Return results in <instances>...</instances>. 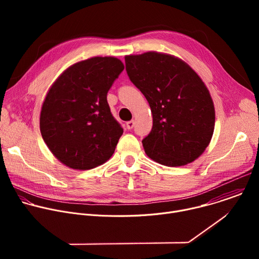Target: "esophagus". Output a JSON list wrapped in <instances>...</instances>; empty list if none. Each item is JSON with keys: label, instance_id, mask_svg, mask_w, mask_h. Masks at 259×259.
I'll use <instances>...</instances> for the list:
<instances>
[{"label": "esophagus", "instance_id": "esophagus-1", "mask_svg": "<svg viewBox=\"0 0 259 259\" xmlns=\"http://www.w3.org/2000/svg\"><path fill=\"white\" fill-rule=\"evenodd\" d=\"M126 127H127L128 130L133 129V127H134V121H129V122H127V123H126Z\"/></svg>", "mask_w": 259, "mask_h": 259}]
</instances>
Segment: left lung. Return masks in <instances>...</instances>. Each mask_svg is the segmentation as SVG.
Segmentation results:
<instances>
[{"label":"left lung","mask_w":259,"mask_h":259,"mask_svg":"<svg viewBox=\"0 0 259 259\" xmlns=\"http://www.w3.org/2000/svg\"><path fill=\"white\" fill-rule=\"evenodd\" d=\"M125 63L152 109L153 128L142 139L146 155L169 167L195 161L208 146L215 123L213 101L201 78L168 54L129 55Z\"/></svg>","instance_id":"8db88e82"}]
</instances>
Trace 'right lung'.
Wrapping results in <instances>:
<instances>
[{
	"label": "right lung",
	"instance_id": "right-lung-1",
	"mask_svg": "<svg viewBox=\"0 0 259 259\" xmlns=\"http://www.w3.org/2000/svg\"><path fill=\"white\" fill-rule=\"evenodd\" d=\"M124 69L115 57H93L68 67L44 100L40 129L52 154L72 169L89 170L113 156L123 128L106 95Z\"/></svg>",
	"mask_w": 259,
	"mask_h": 259
}]
</instances>
